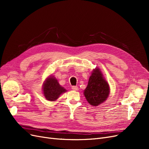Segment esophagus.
<instances>
[{"instance_id":"1","label":"esophagus","mask_w":149,"mask_h":149,"mask_svg":"<svg viewBox=\"0 0 149 149\" xmlns=\"http://www.w3.org/2000/svg\"><path fill=\"white\" fill-rule=\"evenodd\" d=\"M72 89L74 90V91H78V86H72Z\"/></svg>"}]
</instances>
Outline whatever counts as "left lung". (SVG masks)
Here are the masks:
<instances>
[{
  "label": "left lung",
  "instance_id": "1",
  "mask_svg": "<svg viewBox=\"0 0 149 149\" xmlns=\"http://www.w3.org/2000/svg\"><path fill=\"white\" fill-rule=\"evenodd\" d=\"M110 93L109 86L98 68L94 69L88 81L84 95L90 105L97 106L104 102Z\"/></svg>",
  "mask_w": 149,
  "mask_h": 149
}]
</instances>
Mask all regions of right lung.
Instances as JSON below:
<instances>
[{"instance_id": "add662e5", "label": "right lung", "mask_w": 149, "mask_h": 149, "mask_svg": "<svg viewBox=\"0 0 149 149\" xmlns=\"http://www.w3.org/2000/svg\"><path fill=\"white\" fill-rule=\"evenodd\" d=\"M43 92L46 100L50 101H56L61 94L65 93L66 89L58 83L54 76H49L45 81L43 85Z\"/></svg>"}]
</instances>
